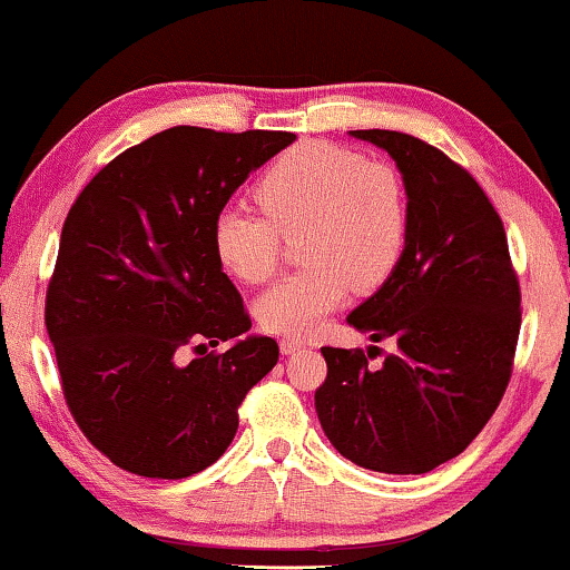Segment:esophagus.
Segmentation results:
<instances>
[{"instance_id":"34e87169","label":"esophagus","mask_w":570,"mask_h":570,"mask_svg":"<svg viewBox=\"0 0 570 570\" xmlns=\"http://www.w3.org/2000/svg\"><path fill=\"white\" fill-rule=\"evenodd\" d=\"M301 347H303L301 340H291V337H287V340L279 342V350H283V355H293L295 350H301Z\"/></svg>"}]
</instances>
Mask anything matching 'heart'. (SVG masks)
I'll list each match as a JSON object with an SVG mask.
<instances>
[{"label":"heart","mask_w":570,"mask_h":570,"mask_svg":"<svg viewBox=\"0 0 570 570\" xmlns=\"http://www.w3.org/2000/svg\"><path fill=\"white\" fill-rule=\"evenodd\" d=\"M264 215L225 207L213 225L223 267L244 283L275 275L283 236H301L308 262L256 301L264 330L308 337L355 287L371 293L400 267L410 236V199L400 170L353 147L308 139L277 155L256 181Z\"/></svg>","instance_id":"1"}]
</instances>
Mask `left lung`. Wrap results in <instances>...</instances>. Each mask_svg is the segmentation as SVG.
Segmentation results:
<instances>
[{
  "label": "left lung",
  "mask_w": 570,
  "mask_h": 570,
  "mask_svg": "<svg viewBox=\"0 0 570 570\" xmlns=\"http://www.w3.org/2000/svg\"><path fill=\"white\" fill-rule=\"evenodd\" d=\"M350 135L392 155L410 199L400 267L347 322L394 340L379 368L363 350L322 347L316 412L332 446L386 474H423L462 454L501 404L521 326L503 220L466 168L389 129Z\"/></svg>",
  "instance_id": "1"
}]
</instances>
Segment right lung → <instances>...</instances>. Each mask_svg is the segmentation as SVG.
Listing matches in <instances>:
<instances>
[{
  "label": "right lung",
  "mask_w": 570,
  "mask_h": 570,
  "mask_svg": "<svg viewBox=\"0 0 570 570\" xmlns=\"http://www.w3.org/2000/svg\"><path fill=\"white\" fill-rule=\"evenodd\" d=\"M291 131L174 127L100 168L61 228L46 330L67 407L92 446L139 478L215 464L248 389L275 368L223 272L213 225L230 194ZM189 346L198 357L178 364Z\"/></svg>",
  "instance_id": "obj_1"
}]
</instances>
